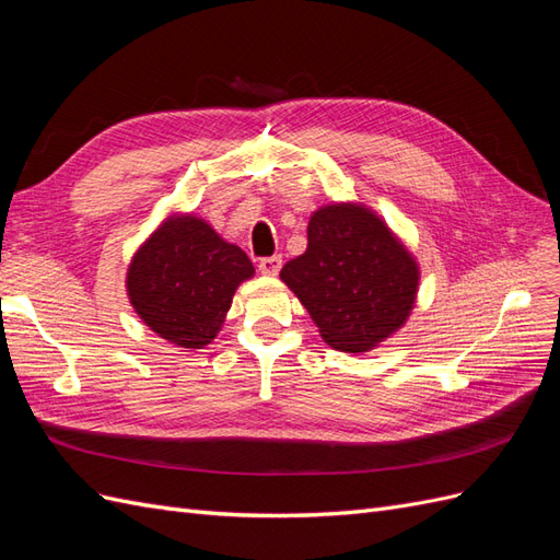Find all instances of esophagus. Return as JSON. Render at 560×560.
<instances>
[{
    "instance_id": "34e87169",
    "label": "esophagus",
    "mask_w": 560,
    "mask_h": 560,
    "mask_svg": "<svg viewBox=\"0 0 560 560\" xmlns=\"http://www.w3.org/2000/svg\"><path fill=\"white\" fill-rule=\"evenodd\" d=\"M280 268H282V257H278V254H273V257H264L261 261H259V273L261 276H278L280 273Z\"/></svg>"
}]
</instances>
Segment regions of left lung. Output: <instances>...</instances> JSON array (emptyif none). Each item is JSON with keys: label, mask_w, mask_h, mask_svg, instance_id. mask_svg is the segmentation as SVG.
<instances>
[{"label": "left lung", "mask_w": 560, "mask_h": 560, "mask_svg": "<svg viewBox=\"0 0 560 560\" xmlns=\"http://www.w3.org/2000/svg\"><path fill=\"white\" fill-rule=\"evenodd\" d=\"M280 280L308 311L322 341L369 352L409 319L420 266L381 214L362 202H331L311 214L308 247Z\"/></svg>", "instance_id": "obj_1"}]
</instances>
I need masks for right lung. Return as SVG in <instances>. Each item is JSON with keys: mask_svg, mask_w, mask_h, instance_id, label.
<instances>
[{"mask_svg": "<svg viewBox=\"0 0 560 560\" xmlns=\"http://www.w3.org/2000/svg\"><path fill=\"white\" fill-rule=\"evenodd\" d=\"M254 276L247 254L191 212L165 217L132 254L126 292L144 325L184 350L222 331L233 294Z\"/></svg>", "mask_w": 560, "mask_h": 560, "instance_id": "1", "label": "right lung"}]
</instances>
